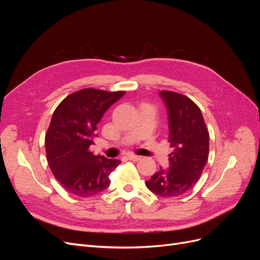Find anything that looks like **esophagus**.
Instances as JSON below:
<instances>
[{"mask_svg":"<svg viewBox=\"0 0 260 260\" xmlns=\"http://www.w3.org/2000/svg\"><path fill=\"white\" fill-rule=\"evenodd\" d=\"M127 158L130 159V160H133V161H138V160L141 159V156H138V155H135V154H128Z\"/></svg>","mask_w":260,"mask_h":260,"instance_id":"esophagus-1","label":"esophagus"}]
</instances>
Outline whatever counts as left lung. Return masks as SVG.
I'll list each match as a JSON object with an SVG mask.
<instances>
[{"mask_svg": "<svg viewBox=\"0 0 260 260\" xmlns=\"http://www.w3.org/2000/svg\"><path fill=\"white\" fill-rule=\"evenodd\" d=\"M168 109L169 167H160L148 181L147 188L156 195L172 198L187 192L198 182L206 166L209 133L200 107L182 94L160 91Z\"/></svg>", "mask_w": 260, "mask_h": 260, "instance_id": "obj_1", "label": "left lung"}]
</instances>
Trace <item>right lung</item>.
I'll use <instances>...</instances> for the list:
<instances>
[{
	"label": "right lung",
	"mask_w": 260,
	"mask_h": 260,
	"mask_svg": "<svg viewBox=\"0 0 260 260\" xmlns=\"http://www.w3.org/2000/svg\"><path fill=\"white\" fill-rule=\"evenodd\" d=\"M124 93L82 89L65 98L54 111L45 135L46 158L67 192L88 198L109 186V175L120 160L94 155L90 146L102 117Z\"/></svg>",
	"instance_id": "1"
}]
</instances>
